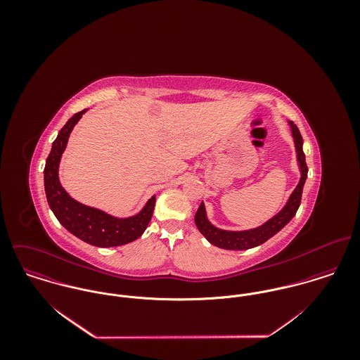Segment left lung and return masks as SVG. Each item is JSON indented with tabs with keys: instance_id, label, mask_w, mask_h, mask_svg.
Instances as JSON below:
<instances>
[{
	"instance_id": "left-lung-1",
	"label": "left lung",
	"mask_w": 360,
	"mask_h": 360,
	"mask_svg": "<svg viewBox=\"0 0 360 360\" xmlns=\"http://www.w3.org/2000/svg\"><path fill=\"white\" fill-rule=\"evenodd\" d=\"M290 126L292 129V137L295 141V150L298 154V162H300V167H301V180L297 186V188L294 190V193L291 194L287 205L284 206V209L277 213L274 217H271L269 221H266L263 226L252 229V230H247V231H226V230H220L216 229L214 226H212L207 219H206L205 206L201 204L197 213H195V224L198 227V230L204 234L206 240L223 250H250L257 247L263 243H266L269 238H271L274 234H277L297 213L298 207L301 205V198H302V190H304V184L305 180L308 177V166L305 162V154L302 151V136L298 130V127L290 122Z\"/></svg>"
}]
</instances>
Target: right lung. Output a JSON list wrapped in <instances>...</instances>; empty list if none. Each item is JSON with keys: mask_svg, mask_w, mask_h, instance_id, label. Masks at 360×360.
Segmentation results:
<instances>
[{"mask_svg": "<svg viewBox=\"0 0 360 360\" xmlns=\"http://www.w3.org/2000/svg\"><path fill=\"white\" fill-rule=\"evenodd\" d=\"M86 110L87 109L75 113L52 143L51 153L44 167L47 201L59 223L84 243L101 248L124 245L137 240L146 231L154 213L155 197L147 202L139 214L127 219H116L103 210L83 205L70 198L58 179L59 160L65 151L69 134Z\"/></svg>", "mask_w": 360, "mask_h": 360, "instance_id": "right-lung-1", "label": "right lung"}]
</instances>
